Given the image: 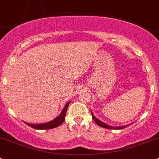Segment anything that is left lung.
Segmentation results:
<instances>
[{"label": "left lung", "instance_id": "obj_1", "mask_svg": "<svg viewBox=\"0 0 159 159\" xmlns=\"http://www.w3.org/2000/svg\"><path fill=\"white\" fill-rule=\"evenodd\" d=\"M91 115H92V117H93V120H94V122H96V123L99 126L103 127V128H106V129H122L125 128V127H127L129 125H123V126L112 127V126H111V125H107V124L104 123L103 122L100 121L99 119H98L96 117V116L93 115V112H92V111H91Z\"/></svg>", "mask_w": 159, "mask_h": 159}]
</instances>
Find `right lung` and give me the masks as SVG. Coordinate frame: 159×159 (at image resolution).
Masks as SVG:
<instances>
[{"label":"right lung","mask_w":159,"mask_h":159,"mask_svg":"<svg viewBox=\"0 0 159 159\" xmlns=\"http://www.w3.org/2000/svg\"><path fill=\"white\" fill-rule=\"evenodd\" d=\"M70 102H67L65 106L64 109H63L61 113L57 116V118H55L53 120L50 121V122H46V123H42V124H30L25 122L27 125L30 126L31 128H34L35 129H39V130H44V129H51L56 127H58L59 125H61L63 122L65 121V116H66V112L67 110V108Z\"/></svg>","instance_id":"obj_1"}]
</instances>
